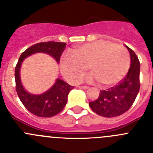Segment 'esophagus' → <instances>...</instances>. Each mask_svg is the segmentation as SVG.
Wrapping results in <instances>:
<instances>
[{
	"label": "esophagus",
	"mask_w": 153,
	"mask_h": 153,
	"mask_svg": "<svg viewBox=\"0 0 153 153\" xmlns=\"http://www.w3.org/2000/svg\"><path fill=\"white\" fill-rule=\"evenodd\" d=\"M79 88H81V89H88V86H83V85H82V86H79Z\"/></svg>",
	"instance_id": "obj_1"
}]
</instances>
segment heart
I'll use <instances>...</instances> for the list:
<instances>
[{
	"instance_id": "heart-1",
	"label": "heart",
	"mask_w": 153,
	"mask_h": 153,
	"mask_svg": "<svg viewBox=\"0 0 153 153\" xmlns=\"http://www.w3.org/2000/svg\"><path fill=\"white\" fill-rule=\"evenodd\" d=\"M89 67L91 82L98 81L106 87L119 82L130 67L127 49L107 41L87 43L72 52H65L61 59V71L73 82H79Z\"/></svg>"
}]
</instances>
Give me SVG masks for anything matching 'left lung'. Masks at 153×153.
Wrapping results in <instances>:
<instances>
[{"label": "left lung", "instance_id": "1", "mask_svg": "<svg viewBox=\"0 0 153 153\" xmlns=\"http://www.w3.org/2000/svg\"><path fill=\"white\" fill-rule=\"evenodd\" d=\"M130 53L131 66L126 77L115 87L101 91L96 101L89 103L91 110L104 117H116L130 109L140 90V62L132 49L126 46Z\"/></svg>", "mask_w": 153, "mask_h": 153}]
</instances>
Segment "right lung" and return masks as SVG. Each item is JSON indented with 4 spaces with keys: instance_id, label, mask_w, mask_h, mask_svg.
I'll use <instances>...</instances> for the list:
<instances>
[{
    "instance_id": "add662e5",
    "label": "right lung",
    "mask_w": 153,
    "mask_h": 153,
    "mask_svg": "<svg viewBox=\"0 0 153 153\" xmlns=\"http://www.w3.org/2000/svg\"><path fill=\"white\" fill-rule=\"evenodd\" d=\"M66 43L60 42H43L27 48L22 53L15 69L16 89L20 101L28 111L39 117H52L60 113L68 101L70 91L74 88L62 79H56L50 88L40 94L28 92L21 81L20 70L22 62L28 56L35 53H46L52 56L59 63L61 56L65 51Z\"/></svg>"
}]
</instances>
